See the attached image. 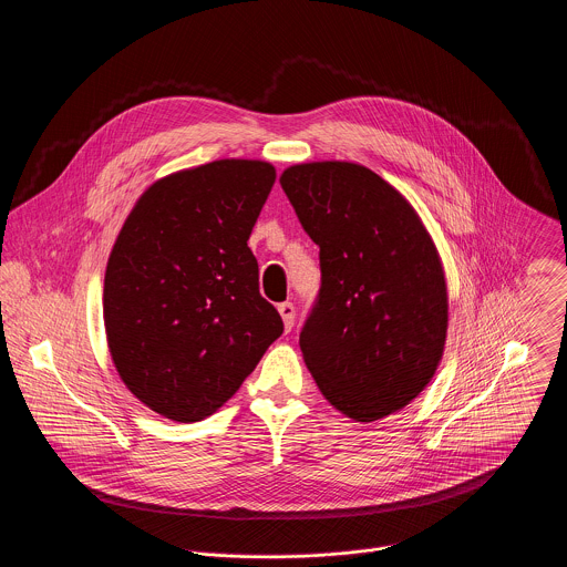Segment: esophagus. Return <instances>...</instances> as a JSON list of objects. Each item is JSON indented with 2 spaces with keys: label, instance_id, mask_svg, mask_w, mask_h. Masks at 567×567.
I'll list each match as a JSON object with an SVG mask.
<instances>
[{
  "label": "esophagus",
  "instance_id": "34e87169",
  "mask_svg": "<svg viewBox=\"0 0 567 567\" xmlns=\"http://www.w3.org/2000/svg\"><path fill=\"white\" fill-rule=\"evenodd\" d=\"M277 310H279V315H281V319H284V327L290 331V329L295 327V319H297L295 306H292L290 301H286V303H279Z\"/></svg>",
  "mask_w": 567,
  "mask_h": 567
}]
</instances>
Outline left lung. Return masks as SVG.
Returning a JSON list of instances; mask_svg holds the SVG:
<instances>
[{
  "mask_svg": "<svg viewBox=\"0 0 567 567\" xmlns=\"http://www.w3.org/2000/svg\"><path fill=\"white\" fill-rule=\"evenodd\" d=\"M279 183L321 248L303 360L336 410L384 419L427 386L443 355L447 286L436 246L404 196L364 165L299 163Z\"/></svg>",
  "mask_w": 567,
  "mask_h": 567,
  "instance_id": "obj_1",
  "label": "left lung"
}]
</instances>
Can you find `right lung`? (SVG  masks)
Listing matches in <instances>:
<instances>
[{
  "label": "right lung",
  "mask_w": 567,
  "mask_h": 567,
  "mask_svg": "<svg viewBox=\"0 0 567 567\" xmlns=\"http://www.w3.org/2000/svg\"><path fill=\"white\" fill-rule=\"evenodd\" d=\"M275 176L250 159L174 172L142 194L113 244L109 351L128 391L165 419L214 414L284 333L246 244Z\"/></svg>",
  "instance_id": "obj_1"
}]
</instances>
